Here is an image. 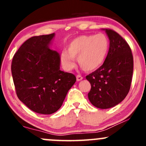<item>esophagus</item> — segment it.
<instances>
[{"label":"esophagus","mask_w":146,"mask_h":146,"mask_svg":"<svg viewBox=\"0 0 146 146\" xmlns=\"http://www.w3.org/2000/svg\"><path fill=\"white\" fill-rule=\"evenodd\" d=\"M82 78H82L81 76H80V75H78V76H76V80H77V81H80V80H82Z\"/></svg>","instance_id":"34e87169"}]
</instances>
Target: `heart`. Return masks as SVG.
Instances as JSON below:
<instances>
[{"label": "heart", "instance_id": "1", "mask_svg": "<svg viewBox=\"0 0 146 146\" xmlns=\"http://www.w3.org/2000/svg\"><path fill=\"white\" fill-rule=\"evenodd\" d=\"M109 48L108 38L103 34L80 35L70 41L68 51L61 53V64L66 70H72L77 57L78 62L84 70L92 71L103 64Z\"/></svg>", "mask_w": 146, "mask_h": 146}]
</instances>
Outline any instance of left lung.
I'll return each instance as SVG.
<instances>
[{
    "mask_svg": "<svg viewBox=\"0 0 146 146\" xmlns=\"http://www.w3.org/2000/svg\"><path fill=\"white\" fill-rule=\"evenodd\" d=\"M110 39V48L103 64L86 76L90 82L88 93L92 105L109 109L122 102L129 93L133 70V58L127 42L114 30L103 29Z\"/></svg>",
    "mask_w": 146,
    "mask_h": 146,
    "instance_id": "left-lung-1",
    "label": "left lung"
}]
</instances>
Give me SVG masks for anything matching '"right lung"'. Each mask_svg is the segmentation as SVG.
Listing matches in <instances>:
<instances>
[{
	"label": "right lung",
	"mask_w": 146,
	"mask_h": 146,
	"mask_svg": "<svg viewBox=\"0 0 146 146\" xmlns=\"http://www.w3.org/2000/svg\"><path fill=\"white\" fill-rule=\"evenodd\" d=\"M55 34L29 38L13 56L11 71L17 98L33 111L56 112L76 81V76L60 70L61 58L50 48Z\"/></svg>",
	"instance_id": "add662e5"
}]
</instances>
